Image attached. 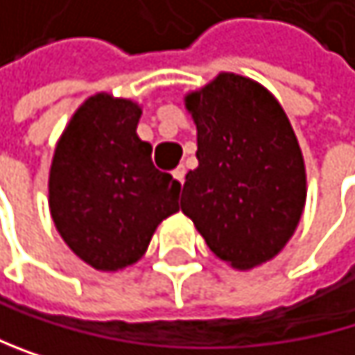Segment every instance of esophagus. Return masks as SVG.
<instances>
[{
    "label": "esophagus",
    "mask_w": 355,
    "mask_h": 355,
    "mask_svg": "<svg viewBox=\"0 0 355 355\" xmlns=\"http://www.w3.org/2000/svg\"><path fill=\"white\" fill-rule=\"evenodd\" d=\"M184 175H186V169H184V167H178V169L173 171V178H175V182H178L180 186L184 184Z\"/></svg>",
    "instance_id": "34e87169"
}]
</instances>
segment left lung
<instances>
[{"label": "left lung", "mask_w": 355, "mask_h": 355, "mask_svg": "<svg viewBox=\"0 0 355 355\" xmlns=\"http://www.w3.org/2000/svg\"><path fill=\"white\" fill-rule=\"evenodd\" d=\"M197 127L199 167L180 207L216 258L237 271L273 260L305 211L307 173L296 133L260 82L220 71L184 95Z\"/></svg>", "instance_id": "obj_1"}]
</instances>
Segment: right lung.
Returning <instances> with one entry per match:
<instances>
[{
  "label": "right lung",
  "instance_id": "add662e5",
  "mask_svg": "<svg viewBox=\"0 0 355 355\" xmlns=\"http://www.w3.org/2000/svg\"><path fill=\"white\" fill-rule=\"evenodd\" d=\"M141 105L95 93L69 118L48 173V209L67 248L97 271L135 264L178 211L180 184L152 165Z\"/></svg>",
  "mask_w": 355,
  "mask_h": 355
}]
</instances>
